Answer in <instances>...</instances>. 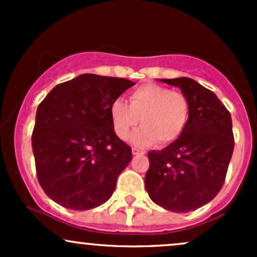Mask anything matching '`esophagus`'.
Instances as JSON below:
<instances>
[{
	"label": "esophagus",
	"mask_w": 257,
	"mask_h": 257,
	"mask_svg": "<svg viewBox=\"0 0 257 257\" xmlns=\"http://www.w3.org/2000/svg\"><path fill=\"white\" fill-rule=\"evenodd\" d=\"M132 152H133V155H134V156H138V155H143V153H144L143 150L135 149V147H134V149L132 150Z\"/></svg>",
	"instance_id": "1"
}]
</instances>
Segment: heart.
Wrapping results in <instances>:
<instances>
[{
  "instance_id": "obj_1",
  "label": "heart",
  "mask_w": 257,
  "mask_h": 257,
  "mask_svg": "<svg viewBox=\"0 0 257 257\" xmlns=\"http://www.w3.org/2000/svg\"><path fill=\"white\" fill-rule=\"evenodd\" d=\"M110 116L118 138H128L140 120L143 126L132 137L134 145L150 146L157 141L161 145H168L185 131L190 104L181 91L149 83L132 91L129 104L122 99L113 100Z\"/></svg>"
}]
</instances>
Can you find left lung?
Returning a JSON list of instances; mask_svg holds the SVG:
<instances>
[{"instance_id":"1","label":"left lung","mask_w":257,"mask_h":257,"mask_svg":"<svg viewBox=\"0 0 257 257\" xmlns=\"http://www.w3.org/2000/svg\"><path fill=\"white\" fill-rule=\"evenodd\" d=\"M178 87L190 104L182 134L162 151H150L145 187L156 204L188 213L220 192L232 158L231 113L211 90L188 77L158 79Z\"/></svg>"}]
</instances>
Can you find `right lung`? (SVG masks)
<instances>
[{
    "label": "right lung",
    "instance_id": "right-lung-1",
    "mask_svg": "<svg viewBox=\"0 0 257 257\" xmlns=\"http://www.w3.org/2000/svg\"><path fill=\"white\" fill-rule=\"evenodd\" d=\"M134 84L83 73L55 85L38 105L32 132L37 178L59 205L82 211L110 199L133 158L113 131L110 107Z\"/></svg>",
    "mask_w": 257,
    "mask_h": 257
}]
</instances>
